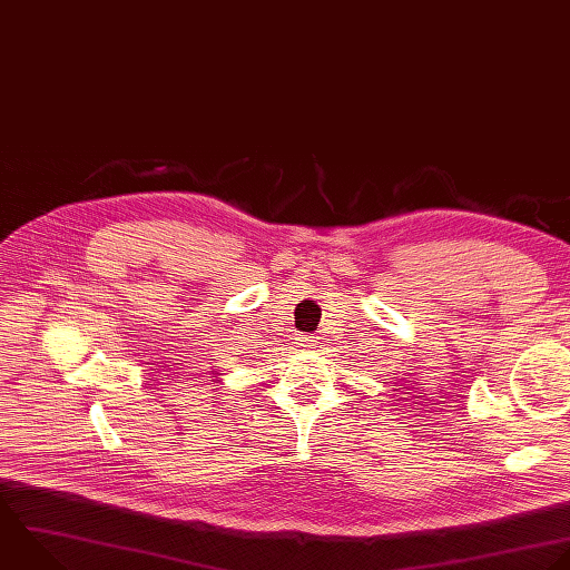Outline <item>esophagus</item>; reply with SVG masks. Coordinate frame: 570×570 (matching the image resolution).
Masks as SVG:
<instances>
[{
    "label": "esophagus",
    "mask_w": 570,
    "mask_h": 570,
    "mask_svg": "<svg viewBox=\"0 0 570 570\" xmlns=\"http://www.w3.org/2000/svg\"><path fill=\"white\" fill-rule=\"evenodd\" d=\"M295 344H297L299 348H313V346L317 344V337H313V335H299Z\"/></svg>",
    "instance_id": "esophagus-1"
}]
</instances>
